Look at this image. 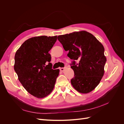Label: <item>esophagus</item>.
<instances>
[{
    "mask_svg": "<svg viewBox=\"0 0 124 124\" xmlns=\"http://www.w3.org/2000/svg\"><path fill=\"white\" fill-rule=\"evenodd\" d=\"M60 70H61V71H64L65 70V68H60Z\"/></svg>",
    "mask_w": 124,
    "mask_h": 124,
    "instance_id": "obj_1",
    "label": "esophagus"
}]
</instances>
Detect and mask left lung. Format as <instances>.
Listing matches in <instances>:
<instances>
[{"instance_id":"obj_1","label":"left lung","mask_w":124,"mask_h":124,"mask_svg":"<svg viewBox=\"0 0 124 124\" xmlns=\"http://www.w3.org/2000/svg\"><path fill=\"white\" fill-rule=\"evenodd\" d=\"M57 39L67 56L73 59L71 68L74 73L71 80L73 87L78 92L87 93L99 84L104 73L107 62L103 45L92 33L86 31L73 32L60 35ZM79 62L75 63V61Z\"/></svg>"}]
</instances>
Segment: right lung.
Masks as SVG:
<instances>
[{
    "instance_id": "obj_1",
    "label": "right lung",
    "mask_w": 124,
    "mask_h": 124,
    "mask_svg": "<svg viewBox=\"0 0 124 124\" xmlns=\"http://www.w3.org/2000/svg\"><path fill=\"white\" fill-rule=\"evenodd\" d=\"M57 36L35 37L26 40L17 50L14 69L25 89L37 98L49 95L54 87L59 70L52 69L51 50Z\"/></svg>"
}]
</instances>
